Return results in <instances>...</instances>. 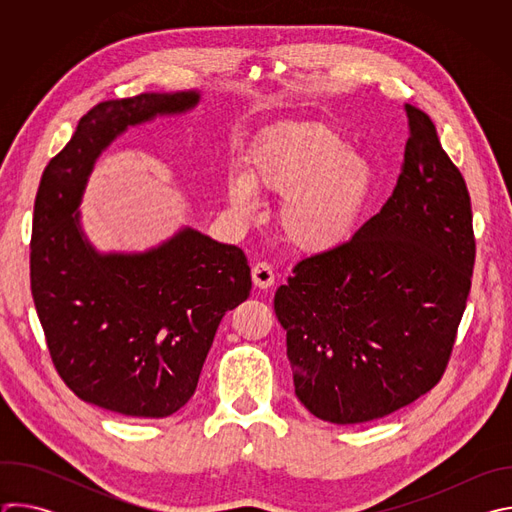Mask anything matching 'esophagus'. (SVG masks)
I'll return each mask as SVG.
<instances>
[{"instance_id":"34e87169","label":"esophagus","mask_w":512,"mask_h":512,"mask_svg":"<svg viewBox=\"0 0 512 512\" xmlns=\"http://www.w3.org/2000/svg\"><path fill=\"white\" fill-rule=\"evenodd\" d=\"M251 275H253V283H255V287H259V289H267V287H271V285H273V281H275L273 267H271L269 263H265V261H261V263L253 265Z\"/></svg>"}]
</instances>
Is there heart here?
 <instances>
[{"instance_id": "obj_1", "label": "heart", "mask_w": 512, "mask_h": 512, "mask_svg": "<svg viewBox=\"0 0 512 512\" xmlns=\"http://www.w3.org/2000/svg\"><path fill=\"white\" fill-rule=\"evenodd\" d=\"M245 168L225 176L227 200L241 221L261 208L259 188L281 196L277 225L300 251H328L354 231L373 186V162L334 129L312 121H287L263 129L249 145Z\"/></svg>"}]
</instances>
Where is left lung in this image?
<instances>
[{
    "mask_svg": "<svg viewBox=\"0 0 512 512\" xmlns=\"http://www.w3.org/2000/svg\"><path fill=\"white\" fill-rule=\"evenodd\" d=\"M393 196L346 243L302 259L273 310L302 405L350 425L381 419L440 381L470 294L472 206L427 113Z\"/></svg>",
    "mask_w": 512,
    "mask_h": 512,
    "instance_id": "8db88e82",
    "label": "left lung"
}]
</instances>
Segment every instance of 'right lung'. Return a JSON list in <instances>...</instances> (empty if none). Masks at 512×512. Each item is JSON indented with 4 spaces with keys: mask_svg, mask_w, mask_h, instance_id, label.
Segmentation results:
<instances>
[{
    "mask_svg": "<svg viewBox=\"0 0 512 512\" xmlns=\"http://www.w3.org/2000/svg\"><path fill=\"white\" fill-rule=\"evenodd\" d=\"M200 99L190 89L95 105L36 194L30 279L54 367L83 401L127 417H168L190 401L218 324L249 298L251 269L239 247L192 227L145 251H99L79 208L119 135Z\"/></svg>",
    "mask_w": 512,
    "mask_h": 512,
    "instance_id": "obj_1",
    "label": "right lung"
}]
</instances>
